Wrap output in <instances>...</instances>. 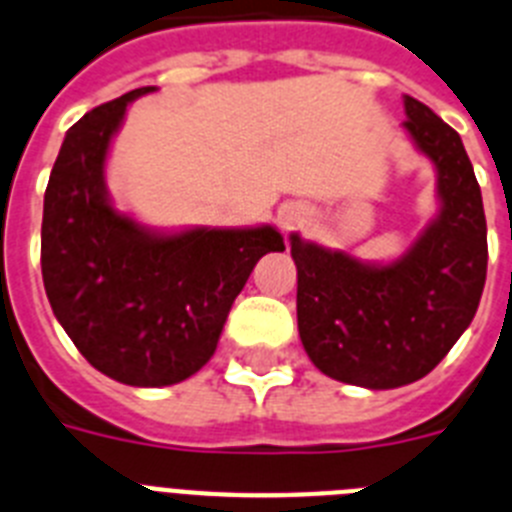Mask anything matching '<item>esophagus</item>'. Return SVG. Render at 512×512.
Here are the masks:
<instances>
[{"label": "esophagus", "instance_id": "obj_1", "mask_svg": "<svg viewBox=\"0 0 512 512\" xmlns=\"http://www.w3.org/2000/svg\"><path fill=\"white\" fill-rule=\"evenodd\" d=\"M278 219H281L283 229H293V226H299L306 219V211L301 206H283Z\"/></svg>", "mask_w": 512, "mask_h": 512}]
</instances>
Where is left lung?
<instances>
[{
    "label": "left lung",
    "mask_w": 512,
    "mask_h": 512,
    "mask_svg": "<svg viewBox=\"0 0 512 512\" xmlns=\"http://www.w3.org/2000/svg\"><path fill=\"white\" fill-rule=\"evenodd\" d=\"M404 128L435 164L441 211L389 265H368L291 234L296 317L311 363L330 379L397 389L428 376L477 314L487 278L482 190L461 136L404 95Z\"/></svg>",
    "instance_id": "obj_1"
}]
</instances>
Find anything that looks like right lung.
I'll return each instance as SVG.
<instances>
[{
  "label": "right lung",
  "instance_id": "1",
  "mask_svg": "<svg viewBox=\"0 0 512 512\" xmlns=\"http://www.w3.org/2000/svg\"><path fill=\"white\" fill-rule=\"evenodd\" d=\"M139 87L66 131L43 198L41 268L51 309L79 353L128 386H170L216 353L239 291L262 255L283 252L273 226L162 234L115 211L105 159Z\"/></svg>",
  "mask_w": 512,
  "mask_h": 512
}]
</instances>
